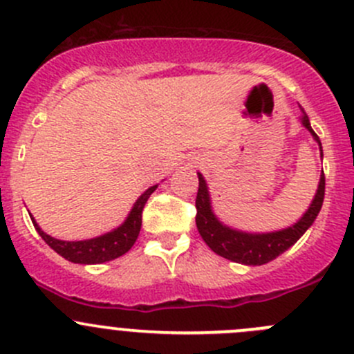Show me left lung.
Here are the masks:
<instances>
[{
	"instance_id": "obj_1",
	"label": "left lung",
	"mask_w": 354,
	"mask_h": 354,
	"mask_svg": "<svg viewBox=\"0 0 354 354\" xmlns=\"http://www.w3.org/2000/svg\"><path fill=\"white\" fill-rule=\"evenodd\" d=\"M303 115H301V122L304 127L311 132L315 141L318 142L322 151V145L318 136L311 129L308 115L301 108ZM324 156V155H322ZM199 178V187L198 196H196V225H198L199 234H201L203 241L212 248L220 257L227 258L230 261L243 265H265L268 261L275 260L279 254L288 251L292 244L303 236L308 230V227L315 222L317 215L320 213L322 203H324L325 194V176L322 170L320 182H318L317 194H315L313 201L308 206L306 213L301 216L295 225L288 227V229L275 230V232L267 234H250V232H241V230L230 229V227L223 225L218 218L215 216L212 209V199L208 194V185H206L205 178L201 174H198Z\"/></svg>"
}]
</instances>
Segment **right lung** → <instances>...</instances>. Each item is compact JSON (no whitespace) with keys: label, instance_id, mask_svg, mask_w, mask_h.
I'll use <instances>...</instances> for the list:
<instances>
[{"label":"right lung","instance_id":"obj_1","mask_svg":"<svg viewBox=\"0 0 354 354\" xmlns=\"http://www.w3.org/2000/svg\"><path fill=\"white\" fill-rule=\"evenodd\" d=\"M158 187V185H151L145 194L139 196L138 201L132 206L131 213L125 218V222L120 227L113 229L111 232L103 234L100 237H94V239L87 241H59L55 237L48 236L44 230H41V227L37 225L36 220L32 218L34 227L39 232V236L43 237L44 243L55 250L59 257H63L65 260L72 261V263H82V265H96V263H104V261L115 260V258L122 257V254L127 253L132 246H134L136 239L139 236V230H141L142 223V208H145L146 201H148L149 196L153 194V191Z\"/></svg>","mask_w":354,"mask_h":354}]
</instances>
